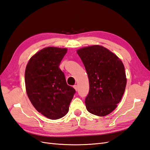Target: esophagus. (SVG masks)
<instances>
[{"instance_id": "34e87169", "label": "esophagus", "mask_w": 150, "mask_h": 150, "mask_svg": "<svg viewBox=\"0 0 150 150\" xmlns=\"http://www.w3.org/2000/svg\"><path fill=\"white\" fill-rule=\"evenodd\" d=\"M73 88H75V90L76 91L78 90V86H77V85H74V86H73Z\"/></svg>"}]
</instances>
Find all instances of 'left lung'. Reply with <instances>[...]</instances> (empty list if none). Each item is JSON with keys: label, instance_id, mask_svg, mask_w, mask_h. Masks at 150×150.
Listing matches in <instances>:
<instances>
[{"label": "left lung", "instance_id": "left-lung-1", "mask_svg": "<svg viewBox=\"0 0 150 150\" xmlns=\"http://www.w3.org/2000/svg\"><path fill=\"white\" fill-rule=\"evenodd\" d=\"M89 79L90 90L85 104L89 112L105 116L115 109L125 91L124 66L117 55L95 45L77 50Z\"/></svg>", "mask_w": 150, "mask_h": 150}]
</instances>
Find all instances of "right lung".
Segmentation results:
<instances>
[{"mask_svg":"<svg viewBox=\"0 0 150 150\" xmlns=\"http://www.w3.org/2000/svg\"><path fill=\"white\" fill-rule=\"evenodd\" d=\"M67 49L47 47L34 55L25 71L28 96L35 108L50 119L62 118L68 112L75 90L66 83L59 68Z\"/></svg>","mask_w":150,"mask_h":150,"instance_id":"obj_1","label":"right lung"}]
</instances>
